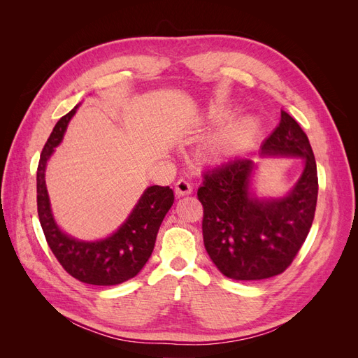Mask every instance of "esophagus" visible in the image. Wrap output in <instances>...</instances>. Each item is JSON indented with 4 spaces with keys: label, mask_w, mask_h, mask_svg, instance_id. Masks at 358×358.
Segmentation results:
<instances>
[{
    "label": "esophagus",
    "mask_w": 358,
    "mask_h": 358,
    "mask_svg": "<svg viewBox=\"0 0 358 358\" xmlns=\"http://www.w3.org/2000/svg\"><path fill=\"white\" fill-rule=\"evenodd\" d=\"M192 192V183L191 180L185 179V178H180L178 182H176V194L179 197H183V196H188V194Z\"/></svg>",
    "instance_id": "esophagus-1"
}]
</instances>
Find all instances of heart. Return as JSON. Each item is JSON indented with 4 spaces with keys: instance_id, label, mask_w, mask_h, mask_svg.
I'll use <instances>...</instances> for the list:
<instances>
[{
    "instance_id": "1",
    "label": "heart",
    "mask_w": 358,
    "mask_h": 358,
    "mask_svg": "<svg viewBox=\"0 0 358 358\" xmlns=\"http://www.w3.org/2000/svg\"><path fill=\"white\" fill-rule=\"evenodd\" d=\"M243 131L241 127H233L225 129L218 137H215L210 143V150L215 155H227L231 154L233 150L242 143Z\"/></svg>"
}]
</instances>
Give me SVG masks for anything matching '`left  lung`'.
<instances>
[{
    "label": "left lung",
    "mask_w": 358,
    "mask_h": 358,
    "mask_svg": "<svg viewBox=\"0 0 358 358\" xmlns=\"http://www.w3.org/2000/svg\"><path fill=\"white\" fill-rule=\"evenodd\" d=\"M263 155L299 157L305 162L285 197L257 199L251 192L255 164L239 157L203 175V241L220 272L236 280H259L285 272L315 216L317 162L309 138L294 117L280 110L279 125L262 145Z\"/></svg>",
    "instance_id": "obj_1"
}]
</instances>
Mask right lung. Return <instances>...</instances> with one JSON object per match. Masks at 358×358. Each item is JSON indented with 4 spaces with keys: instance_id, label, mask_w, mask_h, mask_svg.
I'll return each instance as SVG.
<instances>
[{
    "instance_id": "add662e5",
    "label": "right lung",
    "mask_w": 358,
    "mask_h": 358,
    "mask_svg": "<svg viewBox=\"0 0 358 358\" xmlns=\"http://www.w3.org/2000/svg\"><path fill=\"white\" fill-rule=\"evenodd\" d=\"M78 106L62 116L41 150L37 169V212L53 255L67 273L91 285H117L134 278L154 251L159 225L175 201L170 187L146 188L133 212L117 231L103 241L83 242L62 233L50 210L45 171Z\"/></svg>"
}]
</instances>
